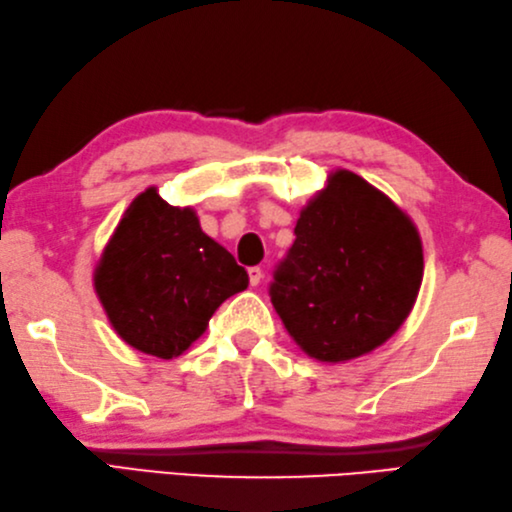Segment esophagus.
Instances as JSON below:
<instances>
[{
  "label": "esophagus",
  "instance_id": "esophagus-1",
  "mask_svg": "<svg viewBox=\"0 0 512 512\" xmlns=\"http://www.w3.org/2000/svg\"><path fill=\"white\" fill-rule=\"evenodd\" d=\"M247 274H249V285H252V287H256L260 280H263V269H260V267H249Z\"/></svg>",
  "mask_w": 512,
  "mask_h": 512
}]
</instances>
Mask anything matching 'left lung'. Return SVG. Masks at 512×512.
I'll return each mask as SVG.
<instances>
[{"label": "left lung", "mask_w": 512, "mask_h": 512, "mask_svg": "<svg viewBox=\"0 0 512 512\" xmlns=\"http://www.w3.org/2000/svg\"><path fill=\"white\" fill-rule=\"evenodd\" d=\"M296 241L269 285L289 336L320 362H344L387 342L422 285V243L398 205L340 170L300 212Z\"/></svg>", "instance_id": "1"}]
</instances>
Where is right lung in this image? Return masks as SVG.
<instances>
[{
	"instance_id": "add662e5",
	"label": "right lung",
	"mask_w": 512,
	"mask_h": 512,
	"mask_svg": "<svg viewBox=\"0 0 512 512\" xmlns=\"http://www.w3.org/2000/svg\"><path fill=\"white\" fill-rule=\"evenodd\" d=\"M245 267L154 187L134 198L95 271L114 331L148 356H181L223 302L247 289Z\"/></svg>"
}]
</instances>
